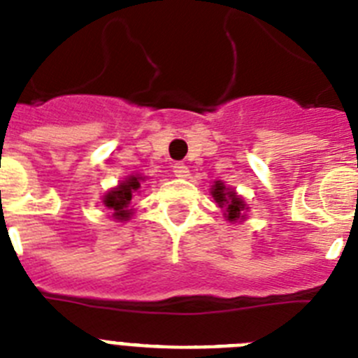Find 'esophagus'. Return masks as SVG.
<instances>
[{"instance_id": "1", "label": "esophagus", "mask_w": 358, "mask_h": 358, "mask_svg": "<svg viewBox=\"0 0 358 358\" xmlns=\"http://www.w3.org/2000/svg\"><path fill=\"white\" fill-rule=\"evenodd\" d=\"M173 176L179 177V179H186V177L189 176L188 166L182 165V163H176V165H173Z\"/></svg>"}]
</instances>
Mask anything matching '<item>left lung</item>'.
Instances as JSON below:
<instances>
[{"label": "left lung", "instance_id": "left-lung-1", "mask_svg": "<svg viewBox=\"0 0 358 358\" xmlns=\"http://www.w3.org/2000/svg\"><path fill=\"white\" fill-rule=\"evenodd\" d=\"M211 195L227 222L236 224V222H245L248 218V204L243 196L236 193L234 188L225 186V182L222 181H215L211 186Z\"/></svg>", "mask_w": 358, "mask_h": 358}]
</instances>
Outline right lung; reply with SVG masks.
Listing matches in <instances>:
<instances>
[{"instance_id": "1", "label": "right lung", "mask_w": 358, "mask_h": 358, "mask_svg": "<svg viewBox=\"0 0 358 358\" xmlns=\"http://www.w3.org/2000/svg\"><path fill=\"white\" fill-rule=\"evenodd\" d=\"M147 181V176H127L124 181H120L115 188L108 189L103 195V206L110 211V216L115 222H127L133 216L134 209L131 208L133 196L142 188V182Z\"/></svg>"}]
</instances>
